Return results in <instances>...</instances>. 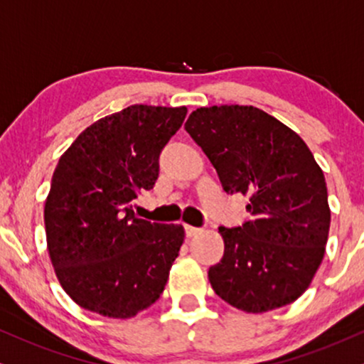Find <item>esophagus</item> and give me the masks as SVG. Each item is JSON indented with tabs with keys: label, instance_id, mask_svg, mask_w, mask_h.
Returning <instances> with one entry per match:
<instances>
[{
	"label": "esophagus",
	"instance_id": "1",
	"mask_svg": "<svg viewBox=\"0 0 364 364\" xmlns=\"http://www.w3.org/2000/svg\"><path fill=\"white\" fill-rule=\"evenodd\" d=\"M185 232H186V237H195L198 233H201V228L191 227V225H185Z\"/></svg>",
	"mask_w": 364,
	"mask_h": 364
}]
</instances>
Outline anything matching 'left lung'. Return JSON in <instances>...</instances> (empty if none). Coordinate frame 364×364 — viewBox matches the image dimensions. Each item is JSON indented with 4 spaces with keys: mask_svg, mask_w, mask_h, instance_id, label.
<instances>
[{
    "mask_svg": "<svg viewBox=\"0 0 364 364\" xmlns=\"http://www.w3.org/2000/svg\"><path fill=\"white\" fill-rule=\"evenodd\" d=\"M185 129L223 190L250 198L248 222L218 228L223 257L208 270L216 296L252 314L291 304L324 259L331 210L323 169L297 132L254 105L200 107Z\"/></svg>",
    "mask_w": 364,
    "mask_h": 364,
    "instance_id": "obj_1",
    "label": "left lung"
}]
</instances>
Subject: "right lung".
<instances>
[{
  "mask_svg": "<svg viewBox=\"0 0 364 364\" xmlns=\"http://www.w3.org/2000/svg\"><path fill=\"white\" fill-rule=\"evenodd\" d=\"M188 109L134 104L95 121L60 156L45 200L50 260L75 304L129 319L158 301L185 240L181 225L137 218L161 149Z\"/></svg>",
  "mask_w": 364,
  "mask_h": 364,
  "instance_id": "right-lung-1",
  "label": "right lung"
}]
</instances>
